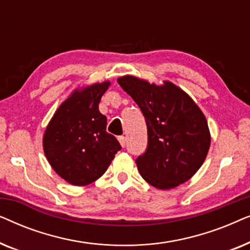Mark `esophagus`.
Instances as JSON below:
<instances>
[{
	"label": "esophagus",
	"mask_w": 250,
	"mask_h": 250,
	"mask_svg": "<svg viewBox=\"0 0 250 250\" xmlns=\"http://www.w3.org/2000/svg\"><path fill=\"white\" fill-rule=\"evenodd\" d=\"M118 141H119V143H121V146H123V148H124V146H126L125 136H118Z\"/></svg>",
	"instance_id": "esophagus-1"
}]
</instances>
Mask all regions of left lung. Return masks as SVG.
I'll return each mask as SVG.
<instances>
[{"instance_id":"1","label":"left lung","mask_w":250,"mask_h":250,"mask_svg":"<svg viewBox=\"0 0 250 250\" xmlns=\"http://www.w3.org/2000/svg\"><path fill=\"white\" fill-rule=\"evenodd\" d=\"M123 90L141 109L148 128V148L136 159L141 176L159 190L187 182L198 172L210 146L204 112L187 92L172 82L162 85L125 75Z\"/></svg>"}]
</instances>
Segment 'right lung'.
<instances>
[{"mask_svg": "<svg viewBox=\"0 0 250 250\" xmlns=\"http://www.w3.org/2000/svg\"><path fill=\"white\" fill-rule=\"evenodd\" d=\"M110 81L75 88L54 112L43 134V150L54 172L73 186H87L104 175L121 145L105 131L99 111Z\"/></svg>", "mask_w": 250, "mask_h": 250, "instance_id": "right-lung-1", "label": "right lung"}]
</instances>
